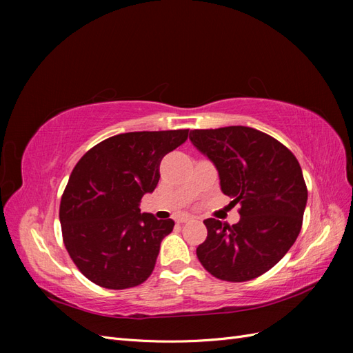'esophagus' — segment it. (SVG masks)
I'll list each match as a JSON object with an SVG mask.
<instances>
[{
    "instance_id": "obj_1",
    "label": "esophagus",
    "mask_w": 353,
    "mask_h": 353,
    "mask_svg": "<svg viewBox=\"0 0 353 353\" xmlns=\"http://www.w3.org/2000/svg\"><path fill=\"white\" fill-rule=\"evenodd\" d=\"M190 221H193V218H191V216H179L178 219H176V222L178 223H185V222H190Z\"/></svg>"
}]
</instances>
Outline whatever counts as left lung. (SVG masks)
I'll use <instances>...</instances> for the list:
<instances>
[{
    "mask_svg": "<svg viewBox=\"0 0 353 353\" xmlns=\"http://www.w3.org/2000/svg\"><path fill=\"white\" fill-rule=\"evenodd\" d=\"M190 140L215 163L221 190L240 205L234 225L205 222L208 237L196 253L222 281L258 279L279 263L302 228L307 188L294 154L249 126L194 130Z\"/></svg>",
    "mask_w": 353,
    "mask_h": 353,
    "instance_id": "1",
    "label": "left lung"
}]
</instances>
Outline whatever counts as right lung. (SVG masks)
I'll list each match as a JSON object with an SVG mask.
<instances>
[{
	"label": "right lung",
	"mask_w": 353,
	"mask_h": 353,
	"mask_svg": "<svg viewBox=\"0 0 353 353\" xmlns=\"http://www.w3.org/2000/svg\"><path fill=\"white\" fill-rule=\"evenodd\" d=\"M188 130L126 132L108 138L73 168L60 201L63 243L90 281L110 290L140 285L152 275L172 219L140 213L156 188L165 154Z\"/></svg>",
	"instance_id": "right-lung-1"
}]
</instances>
